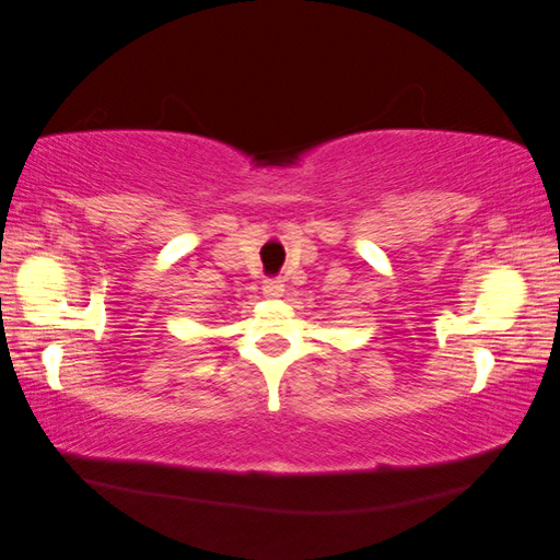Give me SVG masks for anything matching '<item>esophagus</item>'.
<instances>
[{
  "instance_id": "34e87169",
  "label": "esophagus",
  "mask_w": 560,
  "mask_h": 560,
  "mask_svg": "<svg viewBox=\"0 0 560 560\" xmlns=\"http://www.w3.org/2000/svg\"><path fill=\"white\" fill-rule=\"evenodd\" d=\"M262 290H265V295L278 298V295H282V290H285V285H282V280H280V278H267V280H265V285H262Z\"/></svg>"
}]
</instances>
